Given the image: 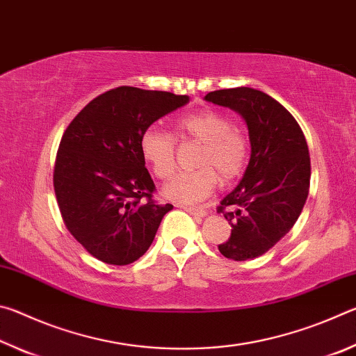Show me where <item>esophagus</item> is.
Segmentation results:
<instances>
[{
  "label": "esophagus",
  "instance_id": "34e87169",
  "mask_svg": "<svg viewBox=\"0 0 356 356\" xmlns=\"http://www.w3.org/2000/svg\"><path fill=\"white\" fill-rule=\"evenodd\" d=\"M184 210H186V212L195 215V216H206L207 212L204 210L202 207H190V206H180Z\"/></svg>",
  "mask_w": 356,
  "mask_h": 356
}]
</instances>
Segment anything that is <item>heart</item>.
Wrapping results in <instances>:
<instances>
[{"label": "heart", "mask_w": 356, "mask_h": 356, "mask_svg": "<svg viewBox=\"0 0 356 356\" xmlns=\"http://www.w3.org/2000/svg\"><path fill=\"white\" fill-rule=\"evenodd\" d=\"M177 138L200 143L196 170L177 174L165 186V196L179 202H197L215 190L221 179L231 184L246 170L251 143L242 130L234 127L231 118L215 110H202L180 118L176 125ZM144 159L161 180L170 179L177 168L176 138L159 125H149L140 138Z\"/></svg>", "instance_id": "obj_1"}]
</instances>
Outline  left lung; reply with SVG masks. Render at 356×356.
Listing matches in <instances>:
<instances>
[{"label":"left lung","mask_w":356,"mask_h":356,"mask_svg":"<svg viewBox=\"0 0 356 356\" xmlns=\"http://www.w3.org/2000/svg\"><path fill=\"white\" fill-rule=\"evenodd\" d=\"M206 100L240 113L248 125L250 163L218 206L232 227L218 250L234 261L254 259L278 243L303 210L311 180L308 144L292 114L262 91L220 89Z\"/></svg>","instance_id":"1"}]
</instances>
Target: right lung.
<instances>
[{
  "label": "right lung",
  "mask_w": 356,
  "mask_h": 356,
  "mask_svg": "<svg viewBox=\"0 0 356 356\" xmlns=\"http://www.w3.org/2000/svg\"><path fill=\"white\" fill-rule=\"evenodd\" d=\"M188 95L119 86L89 102L59 143L53 185L65 227L89 254L127 265L152 245L171 204L154 200L140 138Z\"/></svg>",
  "instance_id": "obj_1"
}]
</instances>
